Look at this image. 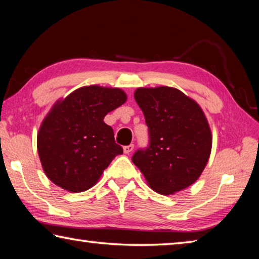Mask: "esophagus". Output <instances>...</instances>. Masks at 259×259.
<instances>
[{"instance_id": "obj_1", "label": "esophagus", "mask_w": 259, "mask_h": 259, "mask_svg": "<svg viewBox=\"0 0 259 259\" xmlns=\"http://www.w3.org/2000/svg\"><path fill=\"white\" fill-rule=\"evenodd\" d=\"M134 144H130V145H128V146H124L123 147V152L125 153V154H129V153H131L134 151Z\"/></svg>"}]
</instances>
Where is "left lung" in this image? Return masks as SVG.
<instances>
[{
	"label": "left lung",
	"mask_w": 259,
	"mask_h": 259,
	"mask_svg": "<svg viewBox=\"0 0 259 259\" xmlns=\"http://www.w3.org/2000/svg\"><path fill=\"white\" fill-rule=\"evenodd\" d=\"M135 99L145 116L150 146L133 162L153 191L171 195L198 181L211 153L212 136L200 105L171 87L138 88Z\"/></svg>",
	"instance_id": "obj_1"
}]
</instances>
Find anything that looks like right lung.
<instances>
[{
  "instance_id": "add662e5",
  "label": "right lung",
  "mask_w": 259,
  "mask_h": 259,
  "mask_svg": "<svg viewBox=\"0 0 259 259\" xmlns=\"http://www.w3.org/2000/svg\"><path fill=\"white\" fill-rule=\"evenodd\" d=\"M126 102L119 88L87 85L57 100L37 133V152L50 181L71 193L97 184L104 170L123 150L104 122Z\"/></svg>"
}]
</instances>
